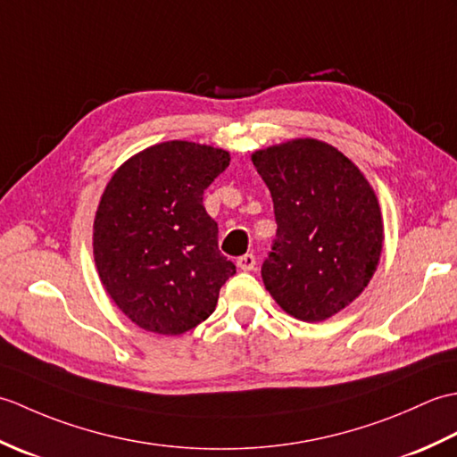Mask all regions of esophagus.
Segmentation results:
<instances>
[{
    "label": "esophagus",
    "instance_id": "esophagus-1",
    "mask_svg": "<svg viewBox=\"0 0 457 457\" xmlns=\"http://www.w3.org/2000/svg\"><path fill=\"white\" fill-rule=\"evenodd\" d=\"M237 267H239L241 270H253V269H255V255H253V253L241 255V257L237 259Z\"/></svg>",
    "mask_w": 457,
    "mask_h": 457
}]
</instances>
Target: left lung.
<instances>
[{"label": "left lung", "mask_w": 457, "mask_h": 457, "mask_svg": "<svg viewBox=\"0 0 457 457\" xmlns=\"http://www.w3.org/2000/svg\"><path fill=\"white\" fill-rule=\"evenodd\" d=\"M270 190L277 239L261 267L287 314L322 322L363 293L383 251L371 184L342 151L293 139L251 154Z\"/></svg>", "instance_id": "left-lung-1"}]
</instances>
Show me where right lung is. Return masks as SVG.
<instances>
[{
  "label": "right lung",
  "instance_id": "right-lung-1",
  "mask_svg": "<svg viewBox=\"0 0 457 457\" xmlns=\"http://www.w3.org/2000/svg\"><path fill=\"white\" fill-rule=\"evenodd\" d=\"M229 153L192 141L153 145L113 172L94 220V261L105 293L133 324L180 336L218 304L236 265L218 249L204 190Z\"/></svg>",
  "mask_w": 457,
  "mask_h": 457
}]
</instances>
